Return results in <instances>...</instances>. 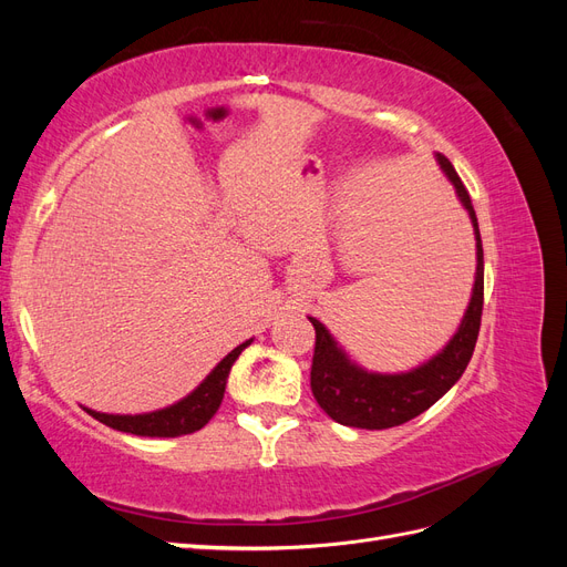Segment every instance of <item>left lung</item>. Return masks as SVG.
I'll return each mask as SVG.
<instances>
[{
  "instance_id": "left-lung-1",
  "label": "left lung",
  "mask_w": 567,
  "mask_h": 567,
  "mask_svg": "<svg viewBox=\"0 0 567 567\" xmlns=\"http://www.w3.org/2000/svg\"><path fill=\"white\" fill-rule=\"evenodd\" d=\"M435 161L454 188L456 196L468 213L473 234H475V281L471 290V300L456 333L450 338L437 354L416 369L402 373H379L367 371L348 357V352L338 346V340L331 336L326 326L315 319L317 331L315 342V359H312V392L319 406L329 414L336 423L350 427H367V431H383V427L402 425L411 419L431 409L444 392L466 371L475 340L480 331V317H483V290H485V262H483V241H480L477 217L473 210L471 196L466 186L458 179L454 165L435 153Z\"/></svg>"
}]
</instances>
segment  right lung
I'll list each match as a JSON object with an SVG mask.
<instances>
[{"mask_svg":"<svg viewBox=\"0 0 567 567\" xmlns=\"http://www.w3.org/2000/svg\"><path fill=\"white\" fill-rule=\"evenodd\" d=\"M250 342L252 338L234 348L208 375H205L203 383L194 392H188L186 398L165 409L148 411V414H134V416L104 414V411H94L87 406H84V411H87V414L94 416L96 421L113 427V431L142 435V437H179V435L196 433L215 416V411L221 404V398H225L229 371L238 359V354H241Z\"/></svg>","mask_w":567,"mask_h":567,"instance_id":"obj_1","label":"right lung"}]
</instances>
